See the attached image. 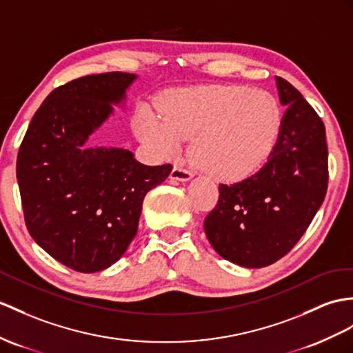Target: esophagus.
Returning <instances> with one entry per match:
<instances>
[{
  "instance_id": "esophagus-1",
  "label": "esophagus",
  "mask_w": 353,
  "mask_h": 353,
  "mask_svg": "<svg viewBox=\"0 0 353 353\" xmlns=\"http://www.w3.org/2000/svg\"><path fill=\"white\" fill-rule=\"evenodd\" d=\"M170 178L175 179V181H188L192 178V172L181 166H175L170 172Z\"/></svg>"
}]
</instances>
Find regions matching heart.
<instances>
[{"mask_svg":"<svg viewBox=\"0 0 353 353\" xmlns=\"http://www.w3.org/2000/svg\"><path fill=\"white\" fill-rule=\"evenodd\" d=\"M165 117L145 112L137 132L161 156H174L184 137H193L192 157L223 179L252 174L270 156L283 112L272 92L243 85H206L172 91Z\"/></svg>","mask_w":353,"mask_h":353,"instance_id":"b5f03b06","label":"heart"}]
</instances>
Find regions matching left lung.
<instances>
[{
	"instance_id": "1",
	"label": "left lung",
	"mask_w": 353,
	"mask_h": 353,
	"mask_svg": "<svg viewBox=\"0 0 353 353\" xmlns=\"http://www.w3.org/2000/svg\"><path fill=\"white\" fill-rule=\"evenodd\" d=\"M283 115L268 161L254 175L219 185V202L203 221L221 257L245 268L281 259L304 235L328 188L325 125L294 85L276 77Z\"/></svg>"
}]
</instances>
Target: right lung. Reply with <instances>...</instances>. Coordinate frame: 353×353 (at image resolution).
Returning a JSON list of instances; mask_svg holds the SVG:
<instances>
[{
    "instance_id": "obj_1",
    "label": "right lung",
    "mask_w": 353,
    "mask_h": 353,
    "mask_svg": "<svg viewBox=\"0 0 353 353\" xmlns=\"http://www.w3.org/2000/svg\"><path fill=\"white\" fill-rule=\"evenodd\" d=\"M136 74H90L55 88L34 114L16 161L25 225L43 250L77 272L109 268L139 225L143 197L172 165L123 148H85Z\"/></svg>"
}]
</instances>
